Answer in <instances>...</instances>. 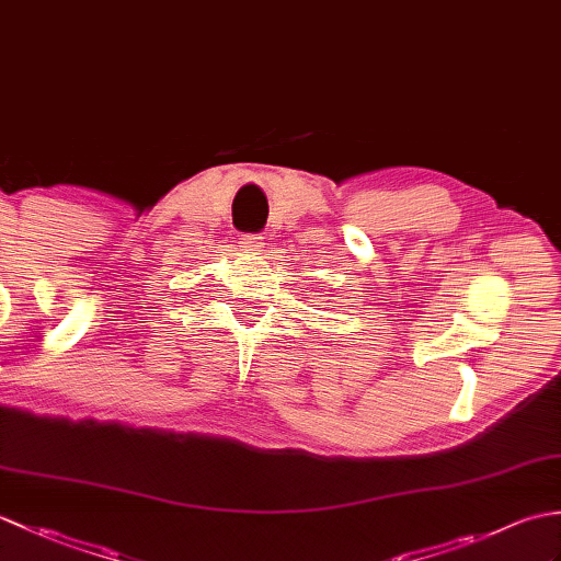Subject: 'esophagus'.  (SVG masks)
I'll use <instances>...</instances> for the list:
<instances>
[{"mask_svg": "<svg viewBox=\"0 0 561 561\" xmlns=\"http://www.w3.org/2000/svg\"><path fill=\"white\" fill-rule=\"evenodd\" d=\"M238 243H241L243 253H257V250L265 248V236L262 233H245L238 238Z\"/></svg>", "mask_w": 561, "mask_h": 561, "instance_id": "esophagus-1", "label": "esophagus"}]
</instances>
